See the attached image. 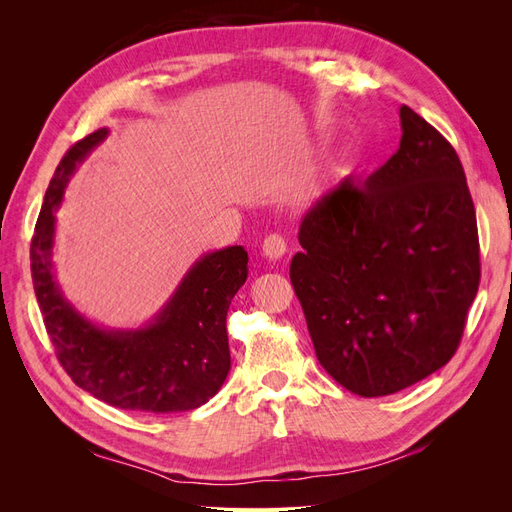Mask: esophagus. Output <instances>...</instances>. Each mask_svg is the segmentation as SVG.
I'll list each match as a JSON object with an SVG mask.
<instances>
[{"mask_svg":"<svg viewBox=\"0 0 512 512\" xmlns=\"http://www.w3.org/2000/svg\"><path fill=\"white\" fill-rule=\"evenodd\" d=\"M288 250L286 239L282 235H269L265 241H262V254H265L269 260L282 258Z\"/></svg>","mask_w":512,"mask_h":512,"instance_id":"34e87169","label":"esophagus"}]
</instances>
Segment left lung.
Listing matches in <instances>:
<instances>
[{"instance_id": "1", "label": "left lung", "mask_w": 512, "mask_h": 512, "mask_svg": "<svg viewBox=\"0 0 512 512\" xmlns=\"http://www.w3.org/2000/svg\"><path fill=\"white\" fill-rule=\"evenodd\" d=\"M399 119L389 162L307 209L290 262L320 365L361 397L397 393L451 361L480 282L457 153L410 106Z\"/></svg>"}]
</instances>
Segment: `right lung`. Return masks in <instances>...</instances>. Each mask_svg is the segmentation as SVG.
<instances>
[{"instance_id": "add662e5", "label": "right lung", "mask_w": 512, "mask_h": 512, "mask_svg": "<svg viewBox=\"0 0 512 512\" xmlns=\"http://www.w3.org/2000/svg\"><path fill=\"white\" fill-rule=\"evenodd\" d=\"M106 128L72 145L44 194L32 239V280L46 333L76 386L108 406L149 414L194 410L222 389L230 371L226 314L247 280L241 245L200 256L173 297L141 329H102L64 297L53 273L55 211Z\"/></svg>"}]
</instances>
